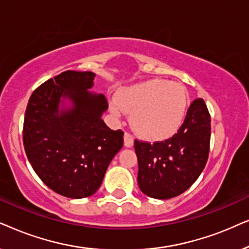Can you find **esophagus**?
<instances>
[{
    "label": "esophagus",
    "mask_w": 249,
    "mask_h": 249,
    "mask_svg": "<svg viewBox=\"0 0 249 249\" xmlns=\"http://www.w3.org/2000/svg\"><path fill=\"white\" fill-rule=\"evenodd\" d=\"M124 139L125 147H132V146H134V137H132V135L129 134V132H124Z\"/></svg>",
    "instance_id": "34e87169"
}]
</instances>
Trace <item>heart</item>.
Here are the masks:
<instances>
[{"label":"heart","mask_w":249,"mask_h":249,"mask_svg":"<svg viewBox=\"0 0 249 249\" xmlns=\"http://www.w3.org/2000/svg\"><path fill=\"white\" fill-rule=\"evenodd\" d=\"M188 94L179 83L152 79L134 85L118 93V102L111 101L110 111L120 117L130 114L135 131L147 141H164L172 137L185 119Z\"/></svg>","instance_id":"heart-1"}]
</instances>
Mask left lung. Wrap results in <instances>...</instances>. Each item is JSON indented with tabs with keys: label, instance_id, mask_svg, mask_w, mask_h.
<instances>
[{
	"label": "left lung",
	"instance_id": "left-lung-1",
	"mask_svg": "<svg viewBox=\"0 0 249 249\" xmlns=\"http://www.w3.org/2000/svg\"><path fill=\"white\" fill-rule=\"evenodd\" d=\"M211 115L203 98L192 102L177 134L162 142L136 139L138 186L145 195L169 199L186 192L205 168L210 153Z\"/></svg>",
	"mask_w": 249,
	"mask_h": 249
}]
</instances>
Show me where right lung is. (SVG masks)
<instances>
[{"label": "right lung", "mask_w": 249, "mask_h": 249, "mask_svg": "<svg viewBox=\"0 0 249 249\" xmlns=\"http://www.w3.org/2000/svg\"><path fill=\"white\" fill-rule=\"evenodd\" d=\"M95 73L64 71L33 91L23 120L25 152L45 185L69 198L91 196L124 146V131L102 120L107 110L104 95L90 93ZM73 107L58 110L60 97Z\"/></svg>", "instance_id": "obj_1"}]
</instances>
